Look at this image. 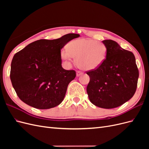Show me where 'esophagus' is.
<instances>
[{"mask_svg":"<svg viewBox=\"0 0 149 149\" xmlns=\"http://www.w3.org/2000/svg\"><path fill=\"white\" fill-rule=\"evenodd\" d=\"M82 74H83L82 72L79 71H78L77 72H76V76H77V77H78V76H81V75H82Z\"/></svg>","mask_w":149,"mask_h":149,"instance_id":"34e87169","label":"esophagus"}]
</instances>
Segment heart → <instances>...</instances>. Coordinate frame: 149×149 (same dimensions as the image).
Segmentation results:
<instances>
[{"mask_svg": "<svg viewBox=\"0 0 149 149\" xmlns=\"http://www.w3.org/2000/svg\"><path fill=\"white\" fill-rule=\"evenodd\" d=\"M66 49L60 52V56L68 65L76 58L77 65L84 70H94L100 67L107 56V47L104 43L88 38L76 39L70 42Z\"/></svg>", "mask_w": 149, "mask_h": 149, "instance_id": "obj_1", "label": "heart"}]
</instances>
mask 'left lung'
Returning a JSON list of instances; mask_svg holds the SVG:
<instances>
[{
	"label": "left lung",
	"mask_w": 149,
	"mask_h": 149,
	"mask_svg": "<svg viewBox=\"0 0 149 149\" xmlns=\"http://www.w3.org/2000/svg\"><path fill=\"white\" fill-rule=\"evenodd\" d=\"M107 56L98 68L88 71L90 78L87 93L94 105L104 109L119 107L136 93L139 70L131 52L112 40H103Z\"/></svg>",
	"instance_id": "left-lung-1"
}]
</instances>
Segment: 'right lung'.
I'll list each match as a JSON object with an SVG mask.
<instances>
[{"instance_id":"add662e5","label":"right lung","mask_w":149,"mask_h":149,"mask_svg":"<svg viewBox=\"0 0 149 149\" xmlns=\"http://www.w3.org/2000/svg\"><path fill=\"white\" fill-rule=\"evenodd\" d=\"M79 37L68 33L58 39L39 40L15 54L10 77L22 101L40 109L61 104L76 72L63 68L60 52L67 43Z\"/></svg>"}]
</instances>
